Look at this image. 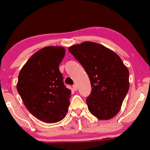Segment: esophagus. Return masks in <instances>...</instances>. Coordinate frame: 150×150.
Wrapping results in <instances>:
<instances>
[{
    "label": "esophagus",
    "instance_id": "34e87169",
    "mask_svg": "<svg viewBox=\"0 0 150 150\" xmlns=\"http://www.w3.org/2000/svg\"><path fill=\"white\" fill-rule=\"evenodd\" d=\"M73 89L75 91H77V86L76 85H73Z\"/></svg>",
    "mask_w": 150,
    "mask_h": 150
}]
</instances>
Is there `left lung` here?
I'll return each instance as SVG.
<instances>
[{"label":"left lung","mask_w":150,"mask_h":150,"mask_svg":"<svg viewBox=\"0 0 150 150\" xmlns=\"http://www.w3.org/2000/svg\"><path fill=\"white\" fill-rule=\"evenodd\" d=\"M69 51L89 77L88 110L98 120L115 117L129 90L128 68L115 52L97 43L85 42L69 47Z\"/></svg>","instance_id":"8db88e82"}]
</instances>
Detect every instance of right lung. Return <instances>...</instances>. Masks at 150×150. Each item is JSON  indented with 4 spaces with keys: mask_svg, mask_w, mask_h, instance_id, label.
<instances>
[{
    "mask_svg": "<svg viewBox=\"0 0 150 150\" xmlns=\"http://www.w3.org/2000/svg\"><path fill=\"white\" fill-rule=\"evenodd\" d=\"M65 54L64 47H45L30 57L20 70L16 88L32 115L47 123L65 118L71 91L63 82L59 65Z\"/></svg>",
    "mask_w": 150,
    "mask_h": 150,
    "instance_id": "add662e5",
    "label": "right lung"
}]
</instances>
